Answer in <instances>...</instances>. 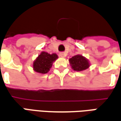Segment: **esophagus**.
Listing matches in <instances>:
<instances>
[{
  "instance_id": "1",
  "label": "esophagus",
  "mask_w": 121,
  "mask_h": 121,
  "mask_svg": "<svg viewBox=\"0 0 121 121\" xmlns=\"http://www.w3.org/2000/svg\"><path fill=\"white\" fill-rule=\"evenodd\" d=\"M59 55H60V56H61V57H65L66 56V52H60Z\"/></svg>"
}]
</instances>
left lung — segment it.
<instances>
[{"label": "left lung", "mask_w": 121, "mask_h": 121, "mask_svg": "<svg viewBox=\"0 0 121 121\" xmlns=\"http://www.w3.org/2000/svg\"><path fill=\"white\" fill-rule=\"evenodd\" d=\"M69 63L72 69L77 72H81L90 66V61L82 55H77L69 59Z\"/></svg>", "instance_id": "left-lung-1"}]
</instances>
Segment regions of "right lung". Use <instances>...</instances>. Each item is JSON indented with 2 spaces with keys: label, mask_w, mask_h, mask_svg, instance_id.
<instances>
[{
  "label": "right lung",
  "mask_w": 121,
  "mask_h": 121,
  "mask_svg": "<svg viewBox=\"0 0 121 121\" xmlns=\"http://www.w3.org/2000/svg\"><path fill=\"white\" fill-rule=\"evenodd\" d=\"M57 59L58 55L56 53L49 54L42 51L33 62V69L40 74H46L49 71L53 62Z\"/></svg>",
  "instance_id": "add662e5"
}]
</instances>
